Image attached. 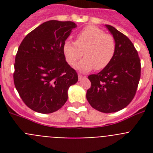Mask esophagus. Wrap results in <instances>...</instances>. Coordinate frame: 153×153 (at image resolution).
<instances>
[{"label":"esophagus","instance_id":"obj_1","mask_svg":"<svg viewBox=\"0 0 153 153\" xmlns=\"http://www.w3.org/2000/svg\"><path fill=\"white\" fill-rule=\"evenodd\" d=\"M78 77H79V80H80V79H83V78H86V76L80 75V74H79V75H78Z\"/></svg>","mask_w":153,"mask_h":153}]
</instances>
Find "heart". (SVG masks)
Masks as SVG:
<instances>
[{"mask_svg":"<svg viewBox=\"0 0 153 153\" xmlns=\"http://www.w3.org/2000/svg\"><path fill=\"white\" fill-rule=\"evenodd\" d=\"M117 51L114 36L105 33L96 26H87L76 34V42L67 40L63 45L66 61L70 65L75 63L83 55L85 57L76 65L77 70L87 72L95 68L100 70L111 63Z\"/></svg>","mask_w":153,"mask_h":153,"instance_id":"obj_1","label":"heart"}]
</instances>
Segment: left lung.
<instances>
[{
    "instance_id": "left-lung-1",
    "label": "left lung",
    "mask_w": 153,
    "mask_h": 153,
    "mask_svg": "<svg viewBox=\"0 0 153 153\" xmlns=\"http://www.w3.org/2000/svg\"><path fill=\"white\" fill-rule=\"evenodd\" d=\"M117 41L111 63L97 74L88 76L91 86L86 92L90 106L102 113H115L130 103L136 95L141 75L137 51L126 35L106 25Z\"/></svg>"
}]
</instances>
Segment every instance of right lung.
<instances>
[{"instance_id": "add662e5", "label": "right lung", "mask_w": 153, "mask_h": 153, "mask_svg": "<svg viewBox=\"0 0 153 153\" xmlns=\"http://www.w3.org/2000/svg\"><path fill=\"white\" fill-rule=\"evenodd\" d=\"M76 27L72 21H47L19 46L13 82L23 102L33 111H57L67 102L69 87L78 81L77 73L63 53V44Z\"/></svg>"}]
</instances>
